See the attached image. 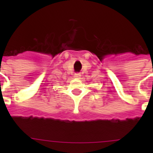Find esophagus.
I'll return each mask as SVG.
<instances>
[{
    "label": "esophagus",
    "mask_w": 153,
    "mask_h": 153,
    "mask_svg": "<svg viewBox=\"0 0 153 153\" xmlns=\"http://www.w3.org/2000/svg\"><path fill=\"white\" fill-rule=\"evenodd\" d=\"M75 78H81V74H80V73H75Z\"/></svg>",
    "instance_id": "esophagus-1"
}]
</instances>
